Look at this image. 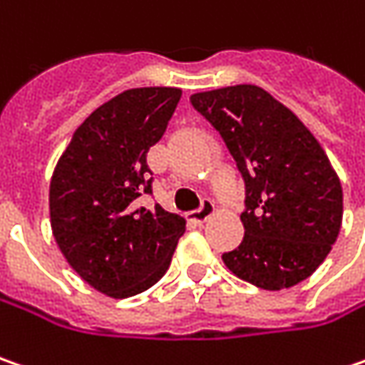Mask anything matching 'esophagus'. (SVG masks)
Returning a JSON list of instances; mask_svg holds the SVG:
<instances>
[{
  "label": "esophagus",
  "instance_id": "1",
  "mask_svg": "<svg viewBox=\"0 0 365 365\" xmlns=\"http://www.w3.org/2000/svg\"><path fill=\"white\" fill-rule=\"evenodd\" d=\"M216 212V206L212 204V202H204L200 210H195V212H190L187 214V218L192 222H197V224H202V222H206L212 214Z\"/></svg>",
  "mask_w": 365,
  "mask_h": 365
}]
</instances>
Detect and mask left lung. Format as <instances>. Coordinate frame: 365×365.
Wrapping results in <instances>:
<instances>
[{
  "label": "left lung",
  "mask_w": 365,
  "mask_h": 365,
  "mask_svg": "<svg viewBox=\"0 0 365 365\" xmlns=\"http://www.w3.org/2000/svg\"><path fill=\"white\" fill-rule=\"evenodd\" d=\"M220 133L246 183L245 238L222 255L238 279L267 291L311 277L337 240L344 192L315 135L257 84L190 96Z\"/></svg>",
  "instance_id": "1"
}]
</instances>
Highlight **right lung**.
I'll return each mask as SVG.
<instances>
[{
  "label": "right lung",
  "mask_w": 365,
  "mask_h": 365,
  "mask_svg": "<svg viewBox=\"0 0 365 365\" xmlns=\"http://www.w3.org/2000/svg\"><path fill=\"white\" fill-rule=\"evenodd\" d=\"M182 88L125 91L72 133L50 180V226L62 257L103 295H139L170 269L182 216L143 207L151 194L147 151L168 129Z\"/></svg>",
  "instance_id": "right-lung-1"
}]
</instances>
